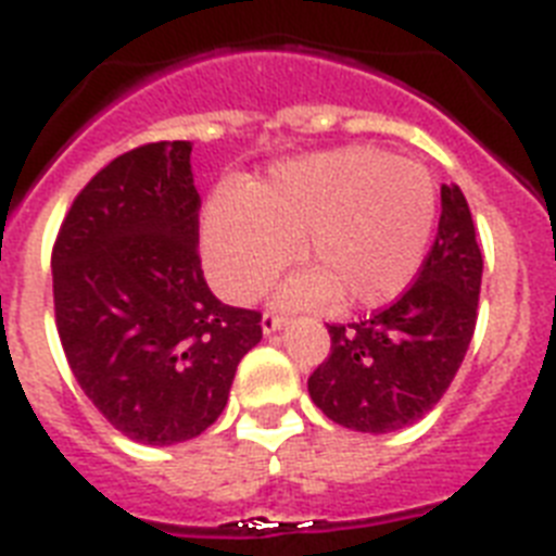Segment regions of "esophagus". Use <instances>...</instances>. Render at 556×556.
<instances>
[{"label": "esophagus", "mask_w": 556, "mask_h": 556, "mask_svg": "<svg viewBox=\"0 0 556 556\" xmlns=\"http://www.w3.org/2000/svg\"><path fill=\"white\" fill-rule=\"evenodd\" d=\"M283 323H287V317H283V314H278V312H264V317H262L264 333L278 331V328H281Z\"/></svg>", "instance_id": "34e87169"}]
</instances>
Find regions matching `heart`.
I'll list each match as a JSON object with an SVG mask.
<instances>
[{"mask_svg": "<svg viewBox=\"0 0 556 556\" xmlns=\"http://www.w3.org/2000/svg\"><path fill=\"white\" fill-rule=\"evenodd\" d=\"M434 217L437 189L424 164L367 144L314 152L208 200L205 267L219 292L250 301L298 244L312 269L283 287V301L320 306L339 294L348 306H378L417 275Z\"/></svg>", "mask_w": 556, "mask_h": 556, "instance_id": "b5f03b06", "label": "heart"}]
</instances>
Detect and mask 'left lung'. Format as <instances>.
I'll return each instance as SVG.
<instances>
[{
	"instance_id": "8db88e82",
	"label": "left lung",
	"mask_w": 556,
	"mask_h": 556,
	"mask_svg": "<svg viewBox=\"0 0 556 556\" xmlns=\"http://www.w3.org/2000/svg\"><path fill=\"white\" fill-rule=\"evenodd\" d=\"M443 214L417 278L390 306L333 323L331 353L308 376V395L333 424L387 431L415 424L445 395L479 317L481 250L468 200L440 189Z\"/></svg>"
}]
</instances>
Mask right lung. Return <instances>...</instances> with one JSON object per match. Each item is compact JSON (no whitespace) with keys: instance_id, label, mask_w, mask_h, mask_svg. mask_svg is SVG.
<instances>
[{"instance_id":"add662e5","label":"right lung","mask_w":556,"mask_h":556,"mask_svg":"<svg viewBox=\"0 0 556 556\" xmlns=\"http://www.w3.org/2000/svg\"><path fill=\"white\" fill-rule=\"evenodd\" d=\"M191 141H152L102 166L52 248L66 362L108 424L144 445L203 434L228 404L262 312L219 303L200 267Z\"/></svg>"}]
</instances>
